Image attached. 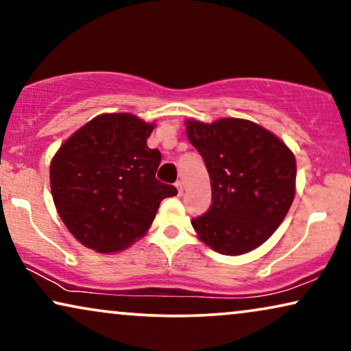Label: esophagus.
I'll use <instances>...</instances> for the list:
<instances>
[{
    "instance_id": "esophagus-1",
    "label": "esophagus",
    "mask_w": 351,
    "mask_h": 351,
    "mask_svg": "<svg viewBox=\"0 0 351 351\" xmlns=\"http://www.w3.org/2000/svg\"><path fill=\"white\" fill-rule=\"evenodd\" d=\"M176 189H177V191H179V195L184 193V184H182L180 180L176 182Z\"/></svg>"
}]
</instances>
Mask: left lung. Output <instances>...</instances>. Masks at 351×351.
Wrapping results in <instances>:
<instances>
[{"label":"left lung","mask_w":351,"mask_h":351,"mask_svg":"<svg viewBox=\"0 0 351 351\" xmlns=\"http://www.w3.org/2000/svg\"><path fill=\"white\" fill-rule=\"evenodd\" d=\"M206 165L213 204L191 220L199 239L225 256L261 246L286 217L295 191V158L276 136L246 119L186 123Z\"/></svg>","instance_id":"left-lung-1"}]
</instances>
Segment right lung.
Segmentation results:
<instances>
[{
    "instance_id": "add662e5",
    "label": "right lung",
    "mask_w": 351,
    "mask_h": 351,
    "mask_svg": "<svg viewBox=\"0 0 351 351\" xmlns=\"http://www.w3.org/2000/svg\"><path fill=\"white\" fill-rule=\"evenodd\" d=\"M153 124L129 113L90 119L51 162V191L60 219L86 247L113 252L141 238L160 203L177 195L156 179L161 152L147 147Z\"/></svg>"
}]
</instances>
